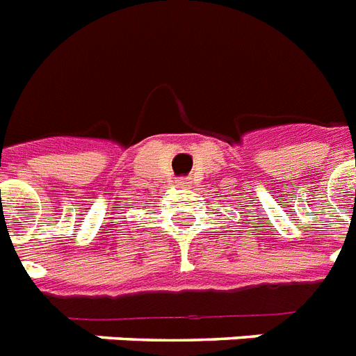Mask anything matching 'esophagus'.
I'll return each instance as SVG.
<instances>
[{
  "label": "esophagus",
  "mask_w": 356,
  "mask_h": 356,
  "mask_svg": "<svg viewBox=\"0 0 356 356\" xmlns=\"http://www.w3.org/2000/svg\"><path fill=\"white\" fill-rule=\"evenodd\" d=\"M179 184H181V186H190V179H186V177H181L177 181Z\"/></svg>",
  "instance_id": "34e87169"
}]
</instances>
